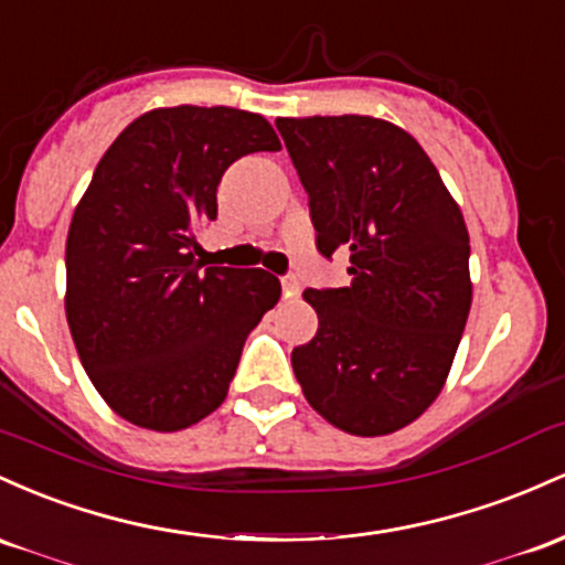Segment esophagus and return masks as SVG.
<instances>
[{
    "label": "esophagus",
    "mask_w": 565,
    "mask_h": 565,
    "mask_svg": "<svg viewBox=\"0 0 565 565\" xmlns=\"http://www.w3.org/2000/svg\"><path fill=\"white\" fill-rule=\"evenodd\" d=\"M301 294V282L296 280L294 275L282 277V296L285 299H290V296H299Z\"/></svg>",
    "instance_id": "34e87169"
}]
</instances>
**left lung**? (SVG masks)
Returning a JSON list of instances; mask_svg holds the SVG:
<instances>
[{"label":"left lung","instance_id":"obj_1","mask_svg":"<svg viewBox=\"0 0 565 565\" xmlns=\"http://www.w3.org/2000/svg\"><path fill=\"white\" fill-rule=\"evenodd\" d=\"M309 194L317 250L347 288L303 290L317 333L290 354L303 397L350 435L416 422L440 395L472 303L470 234L411 132L376 117L277 119Z\"/></svg>","mask_w":565,"mask_h":565}]
</instances>
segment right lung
<instances>
[{
	"label": "right lung",
	"instance_id": "1",
	"mask_svg": "<svg viewBox=\"0 0 565 565\" xmlns=\"http://www.w3.org/2000/svg\"><path fill=\"white\" fill-rule=\"evenodd\" d=\"M280 151L262 114L162 106L114 138L66 237V320L125 422L179 433L224 403L245 335L280 301L264 269L202 266L198 232L239 157Z\"/></svg>",
	"mask_w": 565,
	"mask_h": 565
}]
</instances>
